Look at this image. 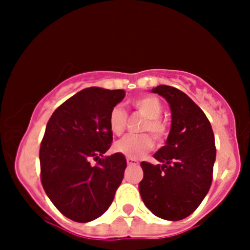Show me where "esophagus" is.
I'll use <instances>...</instances> for the list:
<instances>
[{"label":"esophagus","instance_id":"34e87169","mask_svg":"<svg viewBox=\"0 0 250 250\" xmlns=\"http://www.w3.org/2000/svg\"><path fill=\"white\" fill-rule=\"evenodd\" d=\"M127 165L135 166V165H139V162H138V160H135V158H127Z\"/></svg>","mask_w":250,"mask_h":250}]
</instances>
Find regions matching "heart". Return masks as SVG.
Instances as JSON below:
<instances>
[{"label":"heart","mask_w":250,"mask_h":250,"mask_svg":"<svg viewBox=\"0 0 250 250\" xmlns=\"http://www.w3.org/2000/svg\"><path fill=\"white\" fill-rule=\"evenodd\" d=\"M132 105L143 116L147 118L144 125V132H151L156 139H162L167 133V125L160 118L163 111L161 100L155 95H143L132 100ZM127 113L121 105H116L110 111L109 128L113 135H121L125 128ZM153 147V140L150 135H127L115 144V151L128 158H139L146 151Z\"/></svg>","instance_id":"heart-1"}]
</instances>
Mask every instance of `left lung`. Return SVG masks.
I'll return each mask as SVG.
<instances>
[{
    "label": "left lung",
    "mask_w": 250,
    "mask_h": 250,
    "mask_svg": "<svg viewBox=\"0 0 250 250\" xmlns=\"http://www.w3.org/2000/svg\"><path fill=\"white\" fill-rule=\"evenodd\" d=\"M151 92L169 104L172 125L166 145L153 155L160 163L141 162L140 196L158 218L181 220L197 209L210 188L216 156L213 129L203 111L181 90L161 84Z\"/></svg>",
    "instance_id": "left-lung-1"
}]
</instances>
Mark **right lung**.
<instances>
[{"mask_svg": "<svg viewBox=\"0 0 250 250\" xmlns=\"http://www.w3.org/2000/svg\"><path fill=\"white\" fill-rule=\"evenodd\" d=\"M125 95L122 89L85 88L60 105L47 123L40 147L42 186L58 210L77 223L102 216L122 183L125 157L104 153L112 143L110 111Z\"/></svg>", "mask_w": 250, "mask_h": 250, "instance_id": "obj_1", "label": "right lung"}]
</instances>
